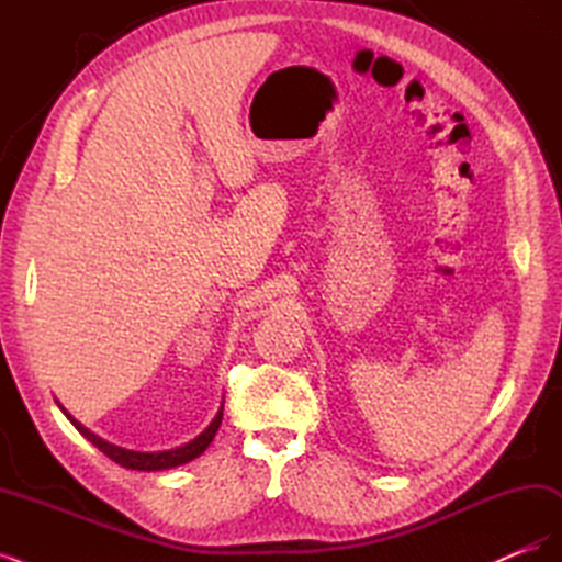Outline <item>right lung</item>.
Listing matches in <instances>:
<instances>
[{
    "label": "right lung",
    "instance_id": "1",
    "mask_svg": "<svg viewBox=\"0 0 562 562\" xmlns=\"http://www.w3.org/2000/svg\"><path fill=\"white\" fill-rule=\"evenodd\" d=\"M223 405H225V403H223ZM223 405H220V411H217L215 419L206 427V431H201L194 440H190V443H184V446L173 448V450H161V452H135V450H126V448H119V446H114V443H108V440L95 436L93 431H89L87 427H83V424H79V422L58 403V407L65 413V417L75 424L77 431H79L83 438H89L91 443H93L100 452H105V454L112 459V462H116L119 467L133 469V471H161V469H173V467L192 462V459H196L199 454L206 452V448L213 443V438H215V434H217V429H220V422H223Z\"/></svg>",
    "mask_w": 562,
    "mask_h": 562
}]
</instances>
